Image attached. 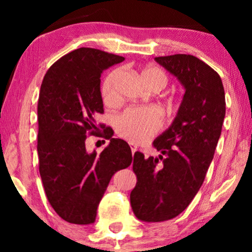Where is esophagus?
I'll return each instance as SVG.
<instances>
[{"mask_svg":"<svg viewBox=\"0 0 252 252\" xmlns=\"http://www.w3.org/2000/svg\"><path fill=\"white\" fill-rule=\"evenodd\" d=\"M129 147H130V150H132V154L134 155V153H135V151L137 150V147L135 146V144H133V143H129Z\"/></svg>","mask_w":252,"mask_h":252,"instance_id":"34e87169","label":"esophagus"}]
</instances>
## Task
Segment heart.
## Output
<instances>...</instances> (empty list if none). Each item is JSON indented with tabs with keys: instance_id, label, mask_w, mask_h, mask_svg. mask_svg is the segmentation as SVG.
Listing matches in <instances>:
<instances>
[{
	"instance_id": "heart-1",
	"label": "heart",
	"mask_w": 252,
	"mask_h": 252,
	"mask_svg": "<svg viewBox=\"0 0 252 252\" xmlns=\"http://www.w3.org/2000/svg\"><path fill=\"white\" fill-rule=\"evenodd\" d=\"M120 77L119 70H113L106 75L102 84L101 94L106 105L118 103L117 84ZM140 77L151 91H161L168 84V75L157 66H147L141 71ZM163 127V116L155 108H129L116 120V130L120 136L133 143H142L156 135Z\"/></svg>"
}]
</instances>
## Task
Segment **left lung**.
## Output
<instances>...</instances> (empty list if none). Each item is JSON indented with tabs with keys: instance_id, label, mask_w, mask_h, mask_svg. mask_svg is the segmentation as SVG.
Returning <instances> with one entry per match:
<instances>
[{
	"instance_id": "1",
	"label": "left lung",
	"mask_w": 252,
	"mask_h": 252,
	"mask_svg": "<svg viewBox=\"0 0 252 252\" xmlns=\"http://www.w3.org/2000/svg\"><path fill=\"white\" fill-rule=\"evenodd\" d=\"M186 89L173 124L154 141L159 157L134 154L136 185L130 205L136 218L165 221L190 204L204 181L221 134L226 113L219 74L192 55L155 57Z\"/></svg>"
}]
</instances>
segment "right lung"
Wrapping results in <instances>:
<instances>
[{
	"label": "right lung",
	"mask_w": 252,
	"mask_h": 252,
	"mask_svg": "<svg viewBox=\"0 0 252 252\" xmlns=\"http://www.w3.org/2000/svg\"><path fill=\"white\" fill-rule=\"evenodd\" d=\"M124 60L94 48H79L55 62L41 85L39 171L48 201L67 222H94L112 175L133 160L128 143L113 139L108 127L102 128L104 124L96 123V116L104 112L102 72ZM91 135L110 140L101 154L85 149V139Z\"/></svg>",
	"instance_id": "obj_1"
}]
</instances>
